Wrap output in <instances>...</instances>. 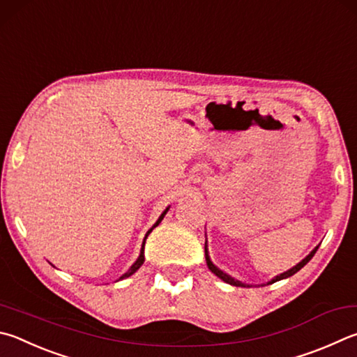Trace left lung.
Returning a JSON list of instances; mask_svg holds the SVG:
<instances>
[{"label":"left lung","instance_id":"left-lung-1","mask_svg":"<svg viewBox=\"0 0 357 357\" xmlns=\"http://www.w3.org/2000/svg\"><path fill=\"white\" fill-rule=\"evenodd\" d=\"M317 250H319V246H317V248L312 251V252H310V255L306 257V259H303V261L300 262V264H296L295 265V267L294 268H290L289 271H286V273H282V275H280V276H276L275 278V280L273 281H270L268 284H271V282H276V281H280V280H286V278H289V276H291V275H295L296 273V271H300L303 267H304V265H306L309 261H310V259H312L314 257V255H315V251ZM204 251H206V262H207V267H209V270L212 271V273L213 275H215V276H218L220 278V280H223L225 282H228V284H231V286H236V287H246V284H243V282H241V281H237V280H234V278H231L229 275H226L225 273V271H222V270H220V268H217L215 267V265H213L212 264V261H211V257H209V252H207V243L204 245Z\"/></svg>","mask_w":357,"mask_h":357}]
</instances>
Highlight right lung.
Here are the masks:
<instances>
[{"label": "right lung", "mask_w": 357, "mask_h": 357, "mask_svg": "<svg viewBox=\"0 0 357 357\" xmlns=\"http://www.w3.org/2000/svg\"><path fill=\"white\" fill-rule=\"evenodd\" d=\"M167 211H168V207H167V209H165V212L164 213H162V215L159 217V220H158V222H156V225H154L153 226V228L150 229V231H148L146 232V236H145V241H146V237H148V234H150V232L154 229V228H156V226L162 222V218H164L165 217V213H167ZM145 241H144V245H142V251H140V256H139V259H137V261H135V264L132 265V267L131 268H129L128 271H126V273L125 275H123L121 278H120V280H125V278H128V276H131V275H134L135 273V271H137L140 267H142V264H144V261H145V256H144V246H145Z\"/></svg>", "instance_id": "add662e5"}]
</instances>
